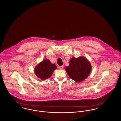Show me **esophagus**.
<instances>
[{
	"label": "esophagus",
	"mask_w": 121,
	"mask_h": 121,
	"mask_svg": "<svg viewBox=\"0 0 121 121\" xmlns=\"http://www.w3.org/2000/svg\"><path fill=\"white\" fill-rule=\"evenodd\" d=\"M59 69H61V70L63 69V66H59Z\"/></svg>",
	"instance_id": "1"
}]
</instances>
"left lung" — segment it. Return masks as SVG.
Masks as SVG:
<instances>
[{
  "mask_svg": "<svg viewBox=\"0 0 121 121\" xmlns=\"http://www.w3.org/2000/svg\"><path fill=\"white\" fill-rule=\"evenodd\" d=\"M92 69L91 64L84 57L72 58L65 69L69 77L76 82H81L88 76Z\"/></svg>",
  "mask_w": 121,
  "mask_h": 121,
  "instance_id": "obj_1",
  "label": "left lung"
}]
</instances>
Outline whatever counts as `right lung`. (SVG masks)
Segmentation results:
<instances>
[{"instance_id": "1", "label": "right lung", "mask_w": 121, "mask_h": 121, "mask_svg": "<svg viewBox=\"0 0 121 121\" xmlns=\"http://www.w3.org/2000/svg\"><path fill=\"white\" fill-rule=\"evenodd\" d=\"M56 69L54 64L51 63L48 59H44L35 67V72L38 78L44 80L50 78Z\"/></svg>"}]
</instances>
